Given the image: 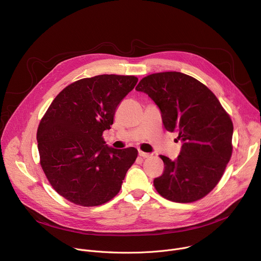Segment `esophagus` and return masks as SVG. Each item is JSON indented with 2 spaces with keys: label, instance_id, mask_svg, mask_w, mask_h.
<instances>
[{
  "label": "esophagus",
  "instance_id": "obj_1",
  "mask_svg": "<svg viewBox=\"0 0 261 261\" xmlns=\"http://www.w3.org/2000/svg\"><path fill=\"white\" fill-rule=\"evenodd\" d=\"M138 155H139L140 157H142V158H150V157L152 156L150 153H144V152H142V151H139V152H138Z\"/></svg>",
  "mask_w": 261,
  "mask_h": 261
}]
</instances>
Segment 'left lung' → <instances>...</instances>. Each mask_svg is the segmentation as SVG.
Returning <instances> with one entry per match:
<instances>
[{"label":"left lung","mask_w":261,"mask_h":261,"mask_svg":"<svg viewBox=\"0 0 261 261\" xmlns=\"http://www.w3.org/2000/svg\"><path fill=\"white\" fill-rule=\"evenodd\" d=\"M135 90L155 102L165 129L176 132L182 142L176 160L160 156L164 171L154 179L156 190L174 202L204 197L215 188L230 160L231 119L212 91L180 72L151 74Z\"/></svg>","instance_id":"8db88e82"}]
</instances>
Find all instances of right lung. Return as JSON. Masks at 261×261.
<instances>
[{"instance_id": "right-lung-1", "label": "right lung", "mask_w": 261, "mask_h": 261, "mask_svg": "<svg viewBox=\"0 0 261 261\" xmlns=\"http://www.w3.org/2000/svg\"><path fill=\"white\" fill-rule=\"evenodd\" d=\"M137 82L115 74L84 79L66 87L48 107L37 131L40 164L67 200L96 206L121 190L137 150L108 146L102 133L114 124L118 105Z\"/></svg>"}]
</instances>
